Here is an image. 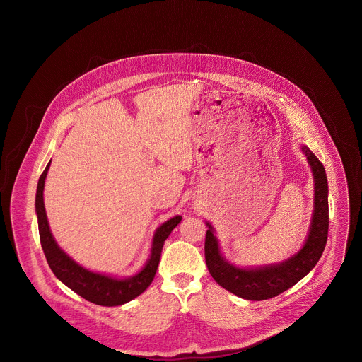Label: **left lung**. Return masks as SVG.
<instances>
[{
  "label": "left lung",
  "mask_w": 362,
  "mask_h": 362,
  "mask_svg": "<svg viewBox=\"0 0 362 362\" xmlns=\"http://www.w3.org/2000/svg\"><path fill=\"white\" fill-rule=\"evenodd\" d=\"M302 151L314 176V212L303 246L286 261L257 268H240L228 262L219 247L214 226L204 239V259L212 278L229 292L249 300L274 298L293 286L314 269L325 249L328 238V180L322 163L302 144Z\"/></svg>",
  "instance_id": "1"
}]
</instances>
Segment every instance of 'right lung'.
<instances>
[{"label":"right lung","instance_id":"obj_1","mask_svg":"<svg viewBox=\"0 0 362 362\" xmlns=\"http://www.w3.org/2000/svg\"><path fill=\"white\" fill-rule=\"evenodd\" d=\"M49 163L44 169L37 185L35 214L38 219L41 247L44 250L51 271H53L57 279H60L66 286L78 293L81 298L101 306H119L143 293L151 284L154 275H156L165 240L169 238L172 230L180 223L182 216H173L172 219L166 221L156 229V232L153 235L148 259L146 265L141 268V271H139L136 275L122 279L88 271L84 267L78 265L73 257H70L59 246L53 233L49 230L42 197L44 183L49 169Z\"/></svg>","mask_w":362,"mask_h":362}]
</instances>
